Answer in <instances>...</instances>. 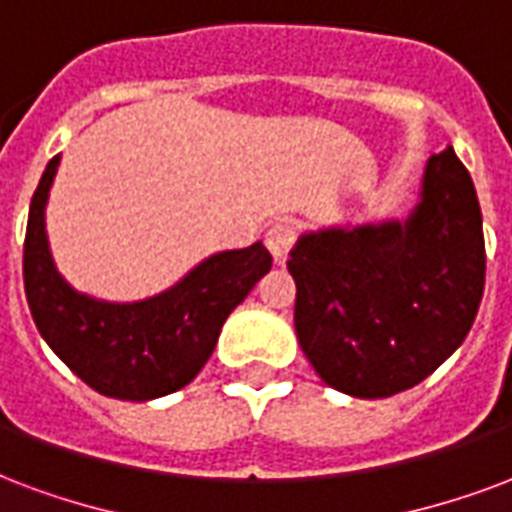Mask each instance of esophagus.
Masks as SVG:
<instances>
[{"label":"esophagus","mask_w":512,"mask_h":512,"mask_svg":"<svg viewBox=\"0 0 512 512\" xmlns=\"http://www.w3.org/2000/svg\"><path fill=\"white\" fill-rule=\"evenodd\" d=\"M294 240H297V232H294V226L286 224V221H280V224L270 226V232L264 237V245H267V251L272 253V259L283 264L288 259V253L294 248Z\"/></svg>","instance_id":"obj_1"}]
</instances>
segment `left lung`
Listing matches in <instances>:
<instances>
[{"mask_svg":"<svg viewBox=\"0 0 512 512\" xmlns=\"http://www.w3.org/2000/svg\"><path fill=\"white\" fill-rule=\"evenodd\" d=\"M294 329L326 386L383 399L418 386L472 329L486 283L483 218L448 145L405 221L326 226L288 253Z\"/></svg>","mask_w":512,"mask_h":512,"instance_id":"obj_1","label":"left lung"}]
</instances>
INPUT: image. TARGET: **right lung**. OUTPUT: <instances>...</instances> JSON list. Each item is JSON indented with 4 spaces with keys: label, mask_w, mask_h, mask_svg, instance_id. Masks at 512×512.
Wrapping results in <instances>:
<instances>
[{
    "label": "right lung",
    "mask_w": 512,
    "mask_h": 512,
    "mask_svg": "<svg viewBox=\"0 0 512 512\" xmlns=\"http://www.w3.org/2000/svg\"><path fill=\"white\" fill-rule=\"evenodd\" d=\"M61 156L42 172L29 205L23 288L42 340L83 383L113 399L148 402L197 378L213 356L221 326L272 267L270 251H221L140 302L88 297L61 278L45 232V205Z\"/></svg>",
    "instance_id": "obj_1"
}]
</instances>
